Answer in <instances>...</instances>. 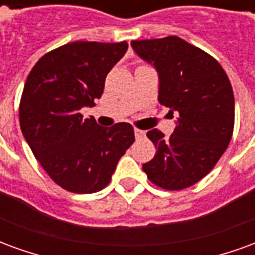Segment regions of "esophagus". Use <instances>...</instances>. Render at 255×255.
I'll return each instance as SVG.
<instances>
[{
  "label": "esophagus",
  "mask_w": 255,
  "mask_h": 255,
  "mask_svg": "<svg viewBox=\"0 0 255 255\" xmlns=\"http://www.w3.org/2000/svg\"><path fill=\"white\" fill-rule=\"evenodd\" d=\"M133 132H135V138L136 139L144 138V135H146V132H144V131H142V129H138V128H135V129H133Z\"/></svg>",
  "instance_id": "34e87169"
}]
</instances>
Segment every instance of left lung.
I'll list each match as a JSON object with an SVG mask.
<instances>
[{
  "instance_id": "8db88e82",
  "label": "left lung",
  "mask_w": 255,
  "mask_h": 255,
  "mask_svg": "<svg viewBox=\"0 0 255 255\" xmlns=\"http://www.w3.org/2000/svg\"><path fill=\"white\" fill-rule=\"evenodd\" d=\"M131 46L158 73V102L177 115L169 138L155 128L146 133L157 153L142 168L158 187H190L213 169L232 138L230 79L217 60L179 36L132 41Z\"/></svg>"
}]
</instances>
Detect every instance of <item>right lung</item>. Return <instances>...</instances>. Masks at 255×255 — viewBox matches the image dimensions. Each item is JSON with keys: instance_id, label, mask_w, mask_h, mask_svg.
<instances>
[{"instance_id": "1", "label": "right lung", "mask_w": 255, "mask_h": 255, "mask_svg": "<svg viewBox=\"0 0 255 255\" xmlns=\"http://www.w3.org/2000/svg\"><path fill=\"white\" fill-rule=\"evenodd\" d=\"M128 43L72 42L46 53L25 80L19 108L21 132L42 168L67 191L91 194L111 182L133 143L128 123L101 127L80 109L95 105L106 75Z\"/></svg>"}]
</instances>
